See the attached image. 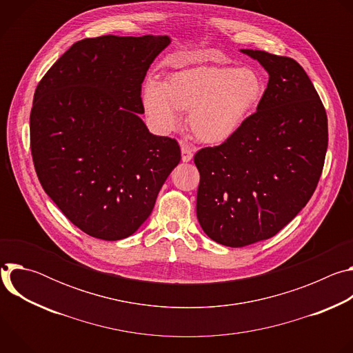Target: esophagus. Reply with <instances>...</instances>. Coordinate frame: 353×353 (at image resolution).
Here are the masks:
<instances>
[{
    "label": "esophagus",
    "mask_w": 353,
    "mask_h": 353,
    "mask_svg": "<svg viewBox=\"0 0 353 353\" xmlns=\"http://www.w3.org/2000/svg\"><path fill=\"white\" fill-rule=\"evenodd\" d=\"M192 149L187 143H181V159L183 162H190L192 159Z\"/></svg>",
    "instance_id": "34e87169"
}]
</instances>
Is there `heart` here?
<instances>
[{"instance_id":"heart-1","label":"heart","mask_w":353,"mask_h":353,"mask_svg":"<svg viewBox=\"0 0 353 353\" xmlns=\"http://www.w3.org/2000/svg\"><path fill=\"white\" fill-rule=\"evenodd\" d=\"M264 93V79L254 68L199 65L173 72L165 83L148 81L142 100L158 130H174L180 110L188 113V127L198 141L218 145L240 131Z\"/></svg>"}]
</instances>
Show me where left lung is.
I'll list each match as a JSON object with an SVG mask.
<instances>
[{
  "label": "left lung",
  "mask_w": 353,
  "mask_h": 353,
  "mask_svg": "<svg viewBox=\"0 0 353 353\" xmlns=\"http://www.w3.org/2000/svg\"><path fill=\"white\" fill-rule=\"evenodd\" d=\"M241 52L270 74L261 103L230 139L194 155L198 222L228 247L270 239L303 210L328 146L327 113L301 65L263 50Z\"/></svg>",
  "instance_id": "obj_1"
}]
</instances>
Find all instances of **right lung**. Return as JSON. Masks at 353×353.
Listing matches in <instances>:
<instances>
[{
	"label": "right lung",
	"instance_id": "obj_1",
	"mask_svg": "<svg viewBox=\"0 0 353 353\" xmlns=\"http://www.w3.org/2000/svg\"><path fill=\"white\" fill-rule=\"evenodd\" d=\"M168 36H100L74 43L39 82L30 150L39 181L82 232L131 236L150 215L181 152L150 134L141 88Z\"/></svg>",
	"mask_w": 353,
	"mask_h": 353
}]
</instances>
